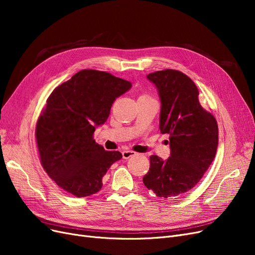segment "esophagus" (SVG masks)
<instances>
[{"label":"esophagus","mask_w":255,"mask_h":255,"mask_svg":"<svg viewBox=\"0 0 255 255\" xmlns=\"http://www.w3.org/2000/svg\"><path fill=\"white\" fill-rule=\"evenodd\" d=\"M135 152H133V151H128V150H127V151H123L122 152V157L125 158V159H128V158H129L130 156H133V155H135Z\"/></svg>","instance_id":"1"}]
</instances>
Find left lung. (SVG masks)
Wrapping results in <instances>:
<instances>
[{"mask_svg":"<svg viewBox=\"0 0 255 255\" xmlns=\"http://www.w3.org/2000/svg\"><path fill=\"white\" fill-rule=\"evenodd\" d=\"M160 100L159 129L169 134L170 156H150L144 186L160 198L179 196L195 187L215 158L218 126L200 105L198 88L186 74L167 69L146 75Z\"/></svg>","mask_w":255,"mask_h":255,"instance_id":"obj_1","label":"left lung"}]
</instances>
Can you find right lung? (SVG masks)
Instances as JSON below:
<instances>
[{
  "label": "right lung",
  "mask_w": 255,
  "mask_h": 255,
  "mask_svg": "<svg viewBox=\"0 0 255 255\" xmlns=\"http://www.w3.org/2000/svg\"><path fill=\"white\" fill-rule=\"evenodd\" d=\"M130 88L132 83L107 72L82 70L49 97L36 126L38 150L44 170L69 194H96L110 167L122 157L92 136L109 118L116 98Z\"/></svg>",
  "instance_id": "add662e5"
}]
</instances>
